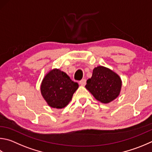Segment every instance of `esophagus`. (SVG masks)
<instances>
[{
  "label": "esophagus",
  "instance_id": "esophagus-1",
  "mask_svg": "<svg viewBox=\"0 0 152 152\" xmlns=\"http://www.w3.org/2000/svg\"><path fill=\"white\" fill-rule=\"evenodd\" d=\"M79 83L81 86H85L86 84V79H82L79 82Z\"/></svg>",
  "mask_w": 152,
  "mask_h": 152
}]
</instances>
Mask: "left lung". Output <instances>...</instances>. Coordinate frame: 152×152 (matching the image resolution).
Returning a JSON list of instances; mask_svg holds the SVG:
<instances>
[{"mask_svg":"<svg viewBox=\"0 0 152 152\" xmlns=\"http://www.w3.org/2000/svg\"><path fill=\"white\" fill-rule=\"evenodd\" d=\"M86 83V88L96 100L104 104L116 98L122 88L120 76L109 68L102 66L94 69L92 76Z\"/></svg>","mask_w":152,"mask_h":152,"instance_id":"1","label":"left lung"}]
</instances>
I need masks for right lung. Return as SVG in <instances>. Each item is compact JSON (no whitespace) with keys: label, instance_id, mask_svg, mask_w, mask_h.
I'll return each instance as SVG.
<instances>
[{"label":"right lung","instance_id":"obj_1","mask_svg":"<svg viewBox=\"0 0 152 152\" xmlns=\"http://www.w3.org/2000/svg\"><path fill=\"white\" fill-rule=\"evenodd\" d=\"M78 88V84L72 80L65 72L53 69L44 78L40 91L50 106L60 109L67 106Z\"/></svg>","mask_w":152,"mask_h":152}]
</instances>
